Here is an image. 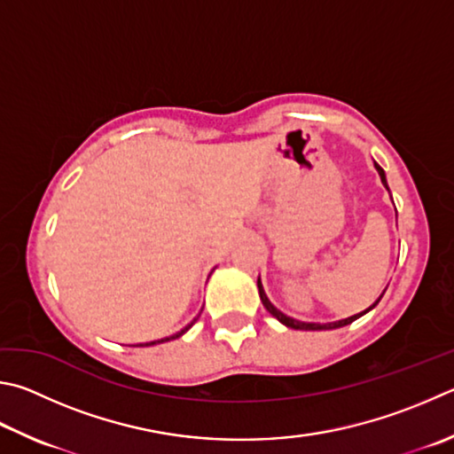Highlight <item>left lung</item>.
Instances as JSON below:
<instances>
[{
  "label": "left lung",
  "instance_id": "8db88e82",
  "mask_svg": "<svg viewBox=\"0 0 454 454\" xmlns=\"http://www.w3.org/2000/svg\"><path fill=\"white\" fill-rule=\"evenodd\" d=\"M375 168H377V172H379V176H381V183H383V186L387 188V191H389V184H387V176H385V170L379 167V164L375 162ZM393 200V199H391ZM387 290V287H385ZM385 290H383V294H385ZM258 292H260V300H262V303H263V308H266L271 316H274L279 324H284L286 327H292V329H301V332H325V329H337V327H343V325H349V324H353V321L356 319H359L361 316H365L367 311H371L373 309L377 303H379V300L383 298V294L379 295V298L375 300V303H371V306L365 309V311H361V313H356V316H351V317H345V319H340V321H329V324H313V321H300V319H294V317H290V316H286L284 311H279L274 303H271L270 300H268V295H266V292H263V286H262V279L258 278Z\"/></svg>",
  "mask_w": 454,
  "mask_h": 454
}]
</instances>
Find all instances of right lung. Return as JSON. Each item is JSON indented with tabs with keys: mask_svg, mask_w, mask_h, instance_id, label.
<instances>
[{
	"mask_svg": "<svg viewBox=\"0 0 454 454\" xmlns=\"http://www.w3.org/2000/svg\"><path fill=\"white\" fill-rule=\"evenodd\" d=\"M196 319H199V317H194L192 321H191V324H188L184 329H180V332L178 333H175V335H170V337H164V340H156V341H151V343H145V345H156V343H164V341H170V340H176V337H180V335H184L186 332H188V329H191L194 324H196Z\"/></svg>",
	"mask_w": 454,
	"mask_h": 454,
	"instance_id": "obj_1",
	"label": "right lung"
}]
</instances>
